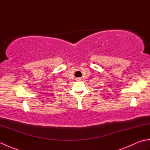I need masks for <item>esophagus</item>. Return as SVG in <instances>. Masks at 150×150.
<instances>
[{
  "mask_svg": "<svg viewBox=\"0 0 150 150\" xmlns=\"http://www.w3.org/2000/svg\"><path fill=\"white\" fill-rule=\"evenodd\" d=\"M80 80H81L80 79H77V81H80Z\"/></svg>",
  "mask_w": 150,
  "mask_h": 150,
  "instance_id": "1",
  "label": "esophagus"
}]
</instances>
